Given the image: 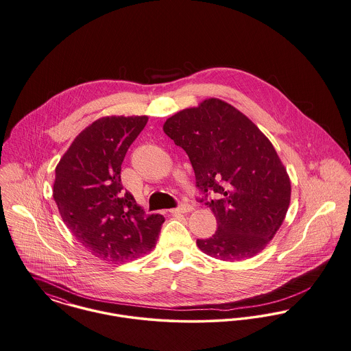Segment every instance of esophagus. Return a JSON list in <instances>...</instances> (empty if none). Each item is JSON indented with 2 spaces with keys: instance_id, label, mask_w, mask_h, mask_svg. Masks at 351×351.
<instances>
[{
  "instance_id": "1",
  "label": "esophagus",
  "mask_w": 351,
  "mask_h": 351,
  "mask_svg": "<svg viewBox=\"0 0 351 351\" xmlns=\"http://www.w3.org/2000/svg\"><path fill=\"white\" fill-rule=\"evenodd\" d=\"M193 209V206H191V204H188V203H182L180 206H178V208H175V209H172L171 212H178V213H186V212H191Z\"/></svg>"
}]
</instances>
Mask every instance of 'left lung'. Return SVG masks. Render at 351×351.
Listing matches in <instances>:
<instances>
[{
    "label": "left lung",
    "mask_w": 351,
    "mask_h": 351,
    "mask_svg": "<svg viewBox=\"0 0 351 351\" xmlns=\"http://www.w3.org/2000/svg\"><path fill=\"white\" fill-rule=\"evenodd\" d=\"M163 130L186 151L202 195L197 202L217 220L215 234L197 239V247L223 261L260 253L281 227L290 203L287 169L268 138L243 112L216 98L175 114Z\"/></svg>",
    "instance_id": "left-lung-1"
}]
</instances>
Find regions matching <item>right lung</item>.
Segmentation results:
<instances>
[{"label": "right lung", "mask_w": 351, "mask_h": 351, "mask_svg": "<svg viewBox=\"0 0 351 351\" xmlns=\"http://www.w3.org/2000/svg\"><path fill=\"white\" fill-rule=\"evenodd\" d=\"M147 117H107L75 138L56 168L53 197L63 223L93 254L127 263L155 247L162 215H145L123 189L121 168Z\"/></svg>", "instance_id": "1"}]
</instances>
